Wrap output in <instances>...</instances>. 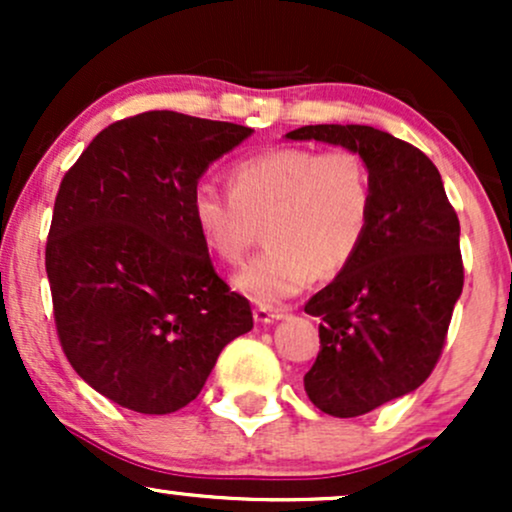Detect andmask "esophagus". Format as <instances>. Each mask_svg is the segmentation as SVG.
<instances>
[{"label": "esophagus", "mask_w": 512, "mask_h": 512, "mask_svg": "<svg viewBox=\"0 0 512 512\" xmlns=\"http://www.w3.org/2000/svg\"><path fill=\"white\" fill-rule=\"evenodd\" d=\"M255 322H260V325H269V322H276V320H284L286 317V310L281 308H269V305H257L255 308Z\"/></svg>", "instance_id": "34e87169"}]
</instances>
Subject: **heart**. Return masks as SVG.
I'll return each instance as SVG.
<instances>
[{
    "label": "heart",
    "mask_w": 512,
    "mask_h": 512,
    "mask_svg": "<svg viewBox=\"0 0 512 512\" xmlns=\"http://www.w3.org/2000/svg\"><path fill=\"white\" fill-rule=\"evenodd\" d=\"M228 195L199 185L190 216L204 248L221 262L245 257L262 223L267 250L233 284L250 301L276 305L313 279L349 264L368 236L373 180L349 149L281 146L240 158L226 173Z\"/></svg>",
    "instance_id": "obj_1"
}]
</instances>
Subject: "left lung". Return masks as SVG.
<instances>
[{
  "label": "left lung",
  "instance_id": "8db88e82",
  "mask_svg": "<svg viewBox=\"0 0 512 512\" xmlns=\"http://www.w3.org/2000/svg\"><path fill=\"white\" fill-rule=\"evenodd\" d=\"M293 142L354 151L373 180V216L358 255L317 291L320 354L303 383L339 419L409 395L431 375L462 293L460 221L424 151L368 125H308Z\"/></svg>",
  "mask_w": 512,
  "mask_h": 512
}]
</instances>
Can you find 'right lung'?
<instances>
[{
	"instance_id": "right-lung-1",
	"label": "right lung",
	"mask_w": 512,
	"mask_h": 512,
	"mask_svg": "<svg viewBox=\"0 0 512 512\" xmlns=\"http://www.w3.org/2000/svg\"><path fill=\"white\" fill-rule=\"evenodd\" d=\"M255 129L151 110L105 127L62 178L45 248L57 337L96 392L139 414L190 404L252 330L216 274L190 197Z\"/></svg>"
}]
</instances>
